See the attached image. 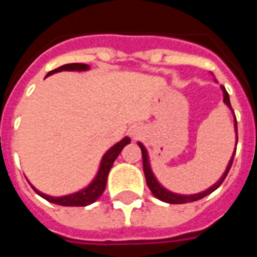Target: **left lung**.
Wrapping results in <instances>:
<instances>
[{
	"label": "left lung",
	"mask_w": 257,
	"mask_h": 257,
	"mask_svg": "<svg viewBox=\"0 0 257 257\" xmlns=\"http://www.w3.org/2000/svg\"><path fill=\"white\" fill-rule=\"evenodd\" d=\"M221 89H223V95H224V103H226L227 106L230 107V110L231 108V104H230V97H228V93H227V90L221 86ZM234 126H235V136H237V142H238V132H237V119H235V122H234ZM140 150H142V158H143V171H145V176H146V182H147V186H149V189L151 190V193L156 195L157 198L161 199L164 202H168V204H186V202H193V201H198V199L204 198L206 195H209L210 193H213L221 183H223V180L226 179L227 173L230 171V168L232 165V160H234V156H235V153L232 154L231 160L228 162V165L226 168V172L223 173V176L220 178L219 182H216L212 187H209L208 190H205L202 193L199 194H194V195H180V194H175L171 193V191H168L167 189H164L161 184L157 182L156 176L153 175V171H151L150 168V162H149V156H147V150L145 149V146L139 143Z\"/></svg>",
	"instance_id": "left-lung-1"
}]
</instances>
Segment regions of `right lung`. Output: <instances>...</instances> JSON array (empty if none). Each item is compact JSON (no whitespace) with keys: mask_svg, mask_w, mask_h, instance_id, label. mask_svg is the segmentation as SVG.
<instances>
[{"mask_svg":"<svg viewBox=\"0 0 257 257\" xmlns=\"http://www.w3.org/2000/svg\"><path fill=\"white\" fill-rule=\"evenodd\" d=\"M88 68H89V66L84 63L64 64V66H60V67L49 71L47 74V77L48 75H52L55 73H59V71H63V70H68V71H85ZM129 143H131V139L129 138H123L121 142H118L117 145H114L110 150L107 151L106 154L103 156V158H101L100 168L97 171V175L92 180V183L88 187H85L84 190H79L77 193L68 194V195H64V197H51V195H47V194L38 191L34 187L33 189L36 190V193L38 195H41L42 198H45L49 202H52V204L62 205V206H86V205L93 204L96 199L99 198L101 194H103L104 189H106L107 176H108V172H110L114 161L117 160L118 154Z\"/></svg>","mask_w":257,"mask_h":257,"instance_id":"add662e5","label":"right lung"}]
</instances>
